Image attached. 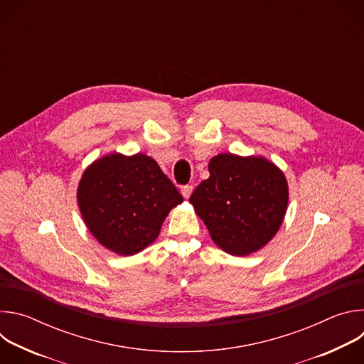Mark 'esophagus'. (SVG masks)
<instances>
[{"mask_svg":"<svg viewBox=\"0 0 364 364\" xmlns=\"http://www.w3.org/2000/svg\"><path fill=\"white\" fill-rule=\"evenodd\" d=\"M191 193H193V186H184V187H181V194H183L184 198H188V197L191 196Z\"/></svg>","mask_w":364,"mask_h":364,"instance_id":"34e87169","label":"esophagus"}]
</instances>
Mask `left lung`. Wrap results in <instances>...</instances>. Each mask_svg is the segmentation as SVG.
I'll list each match as a JSON object with an SVG mask.
<instances>
[{
	"label": "left lung",
	"instance_id": "8db88e82",
	"mask_svg": "<svg viewBox=\"0 0 364 364\" xmlns=\"http://www.w3.org/2000/svg\"><path fill=\"white\" fill-rule=\"evenodd\" d=\"M210 177L190 197L212 239L230 255L245 256L265 246L278 232L288 204L279 168L265 159L219 154Z\"/></svg>",
	"mask_w": 364,
	"mask_h": 364
}]
</instances>
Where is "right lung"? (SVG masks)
Returning a JSON list of instances; mask_svg holds the SVG:
<instances>
[{"label":"right lung","instance_id":"obj_1","mask_svg":"<svg viewBox=\"0 0 364 364\" xmlns=\"http://www.w3.org/2000/svg\"><path fill=\"white\" fill-rule=\"evenodd\" d=\"M77 201L92 235L109 250L128 256L157 239L183 196L151 157L112 154L85 171Z\"/></svg>","mask_w":364,"mask_h":364}]
</instances>
